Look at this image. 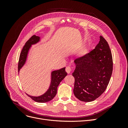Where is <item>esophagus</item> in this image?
Here are the masks:
<instances>
[{
  "label": "esophagus",
  "mask_w": 128,
  "mask_h": 128,
  "mask_svg": "<svg viewBox=\"0 0 128 128\" xmlns=\"http://www.w3.org/2000/svg\"><path fill=\"white\" fill-rule=\"evenodd\" d=\"M66 71L68 73V74H70L71 71H72V68L70 66H67L66 68Z\"/></svg>",
  "instance_id": "34e87169"
}]
</instances>
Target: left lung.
I'll return each instance as SVG.
<instances>
[{
	"label": "left lung",
	"instance_id": "1",
	"mask_svg": "<svg viewBox=\"0 0 128 128\" xmlns=\"http://www.w3.org/2000/svg\"><path fill=\"white\" fill-rule=\"evenodd\" d=\"M74 62V94L80 101H94L105 91L113 71V59L108 42L100 36L95 48L76 58Z\"/></svg>",
	"mask_w": 128,
	"mask_h": 128
}]
</instances>
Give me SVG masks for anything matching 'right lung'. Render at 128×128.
<instances>
[{
    "label": "right lung",
    "instance_id": "1",
    "mask_svg": "<svg viewBox=\"0 0 128 128\" xmlns=\"http://www.w3.org/2000/svg\"><path fill=\"white\" fill-rule=\"evenodd\" d=\"M40 37L34 35L26 42L25 45L22 48L21 53L19 58L18 64V72L24 67L27 60L28 53L32 45L36 44L40 42ZM66 67L61 68L57 70L51 72V83L48 90L44 94L40 96H32L26 94L30 98H32L34 102H46L53 99L57 93V88L59 84L64 77L67 75V73L65 70Z\"/></svg>",
    "mask_w": 128,
    "mask_h": 128
}]
</instances>
